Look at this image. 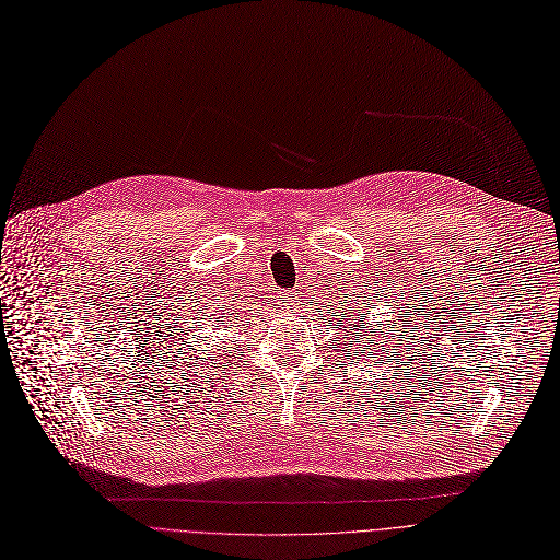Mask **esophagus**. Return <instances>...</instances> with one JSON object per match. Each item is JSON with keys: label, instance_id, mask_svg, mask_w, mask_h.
Segmentation results:
<instances>
[{"label": "esophagus", "instance_id": "34e87169", "mask_svg": "<svg viewBox=\"0 0 560 560\" xmlns=\"http://www.w3.org/2000/svg\"><path fill=\"white\" fill-rule=\"evenodd\" d=\"M279 298H281V302H283L285 306H295V304L300 302V291H291V293H281Z\"/></svg>", "mask_w": 560, "mask_h": 560}]
</instances>
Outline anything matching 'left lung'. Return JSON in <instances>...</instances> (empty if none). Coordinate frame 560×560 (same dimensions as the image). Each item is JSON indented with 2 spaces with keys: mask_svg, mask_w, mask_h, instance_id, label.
<instances>
[{
  "mask_svg": "<svg viewBox=\"0 0 560 560\" xmlns=\"http://www.w3.org/2000/svg\"><path fill=\"white\" fill-rule=\"evenodd\" d=\"M371 302H374V300H360V302L341 304V306L335 308L339 327L343 329V355L346 358L353 355V350L369 348L371 343L376 346V353H381V358H385V355H389V348H395V341L406 339V329H408V332L416 329V325L408 323L412 318L410 306H404V304L397 302V304H392V320L387 323V327H383L378 335H369L366 329H360V327H362V323L366 327H371V323H366V318H369L366 304H371ZM327 314H332V308H327ZM350 326H353L354 329L350 330ZM381 345L384 346L383 349L380 348Z\"/></svg>",
  "mask_w": 560,
  "mask_h": 560,
  "instance_id": "obj_1",
  "label": "left lung"
}]
</instances>
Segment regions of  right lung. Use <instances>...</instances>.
<instances>
[{
    "mask_svg": "<svg viewBox=\"0 0 560 560\" xmlns=\"http://www.w3.org/2000/svg\"><path fill=\"white\" fill-rule=\"evenodd\" d=\"M210 320H212V325L217 327V329H221L228 320H240V314H233V308H225V306H221L217 314H212L210 316ZM189 339H196V337H189ZM184 343H189V341H184ZM196 350V348H194Z\"/></svg>",
    "mask_w": 560,
    "mask_h": 560,
    "instance_id": "1",
    "label": "right lung"
}]
</instances>
